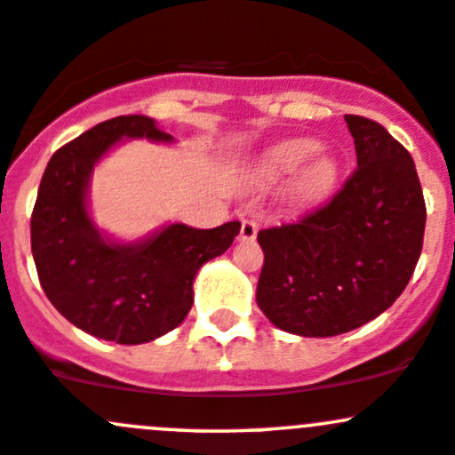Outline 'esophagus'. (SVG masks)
<instances>
[{"instance_id": "esophagus-1", "label": "esophagus", "mask_w": 455, "mask_h": 455, "mask_svg": "<svg viewBox=\"0 0 455 455\" xmlns=\"http://www.w3.org/2000/svg\"><path fill=\"white\" fill-rule=\"evenodd\" d=\"M255 237H257V222H255V220H242L240 240L253 242Z\"/></svg>"}]
</instances>
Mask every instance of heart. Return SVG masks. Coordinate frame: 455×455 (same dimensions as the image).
Here are the masks:
<instances>
[{
	"instance_id": "b5f03b06",
	"label": "heart",
	"mask_w": 455,
	"mask_h": 455,
	"mask_svg": "<svg viewBox=\"0 0 455 455\" xmlns=\"http://www.w3.org/2000/svg\"><path fill=\"white\" fill-rule=\"evenodd\" d=\"M316 151H319V142L313 139H295L279 142V145L273 147V149L264 156V160H261V176L270 182L282 180V178L291 176V173H295L297 169L303 167ZM337 173L339 164L332 156H316L306 168L301 169L299 176L295 178L292 194H295V198L301 202H313L316 198H321V196H325L332 189L334 180H337Z\"/></svg>"
}]
</instances>
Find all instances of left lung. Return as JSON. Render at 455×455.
Returning <instances> with one entry per match:
<instances>
[{"label": "left lung", "mask_w": 455, "mask_h": 455, "mask_svg": "<svg viewBox=\"0 0 455 455\" xmlns=\"http://www.w3.org/2000/svg\"><path fill=\"white\" fill-rule=\"evenodd\" d=\"M356 164L319 209L257 233V306L299 337L350 332L405 291L425 235V198L410 151L383 125L346 114Z\"/></svg>", "instance_id": "left-lung-1"}]
</instances>
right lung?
<instances>
[{"mask_svg": "<svg viewBox=\"0 0 455 455\" xmlns=\"http://www.w3.org/2000/svg\"><path fill=\"white\" fill-rule=\"evenodd\" d=\"M121 139L173 140L154 118L134 114L99 123L54 151L32 209L30 242L41 288L59 313L92 337L136 346L182 323L196 273L233 244L240 222L169 224L134 244L100 235L87 213V185Z\"/></svg>", "mask_w": 455, "mask_h": 455, "instance_id": "right-lung-1", "label": "right lung"}]
</instances>
